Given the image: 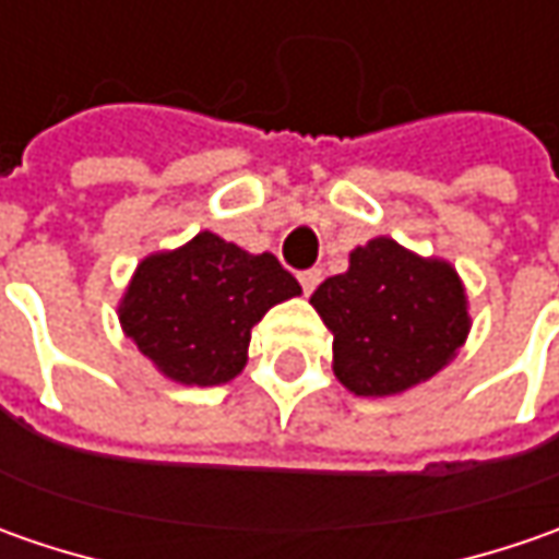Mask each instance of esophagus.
I'll return each instance as SVG.
<instances>
[{
	"label": "esophagus",
	"mask_w": 559,
	"mask_h": 559,
	"mask_svg": "<svg viewBox=\"0 0 559 559\" xmlns=\"http://www.w3.org/2000/svg\"><path fill=\"white\" fill-rule=\"evenodd\" d=\"M320 280H323V270H301L298 273V283H301V289H305V295H311L317 286H320Z\"/></svg>",
	"instance_id": "esophagus-1"
}]
</instances>
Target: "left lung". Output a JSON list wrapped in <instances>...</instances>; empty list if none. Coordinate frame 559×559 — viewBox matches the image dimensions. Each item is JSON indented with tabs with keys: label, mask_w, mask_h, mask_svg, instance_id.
Returning <instances> with one entry per match:
<instances>
[{
	"label": "left lung",
	"mask_w": 559,
	"mask_h": 559,
	"mask_svg": "<svg viewBox=\"0 0 559 559\" xmlns=\"http://www.w3.org/2000/svg\"><path fill=\"white\" fill-rule=\"evenodd\" d=\"M311 305L333 333L335 379L364 397L426 382L454 360L469 333L457 270L389 236L357 246L348 270L320 283Z\"/></svg>",
	"instance_id": "8db88e82"
}]
</instances>
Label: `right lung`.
Masks as SVG:
<instances>
[{
	"label": "right lung",
	"instance_id": "1",
	"mask_svg": "<svg viewBox=\"0 0 559 559\" xmlns=\"http://www.w3.org/2000/svg\"><path fill=\"white\" fill-rule=\"evenodd\" d=\"M301 295L270 251L248 254L217 233L142 258L120 298V326L167 379L221 385L242 373L251 326Z\"/></svg>",
	"mask_w": 559,
	"mask_h": 559
}]
</instances>
